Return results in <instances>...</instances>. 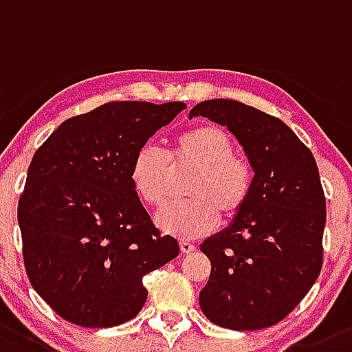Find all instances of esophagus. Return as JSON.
I'll return each mask as SVG.
<instances>
[{"label":"esophagus","mask_w":352,"mask_h":352,"mask_svg":"<svg viewBox=\"0 0 352 352\" xmlns=\"http://www.w3.org/2000/svg\"><path fill=\"white\" fill-rule=\"evenodd\" d=\"M180 251H182L184 254H191V252L196 251V245L195 243L188 242V240H182V242H180Z\"/></svg>","instance_id":"1"}]
</instances>
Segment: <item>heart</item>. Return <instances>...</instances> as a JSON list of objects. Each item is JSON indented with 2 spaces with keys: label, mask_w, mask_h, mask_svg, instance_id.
<instances>
[{
  "label": "heart",
  "mask_w": 352,
  "mask_h": 352,
  "mask_svg": "<svg viewBox=\"0 0 352 352\" xmlns=\"http://www.w3.org/2000/svg\"><path fill=\"white\" fill-rule=\"evenodd\" d=\"M195 170L186 186L191 199L170 204L156 214L161 231L179 239L207 235L224 217H235L245 207L252 188L251 166L235 154V145L223 128L198 124L179 133L168 157L154 147L140 148L131 161L129 180L148 205L168 199L175 172Z\"/></svg>",
  "instance_id": "obj_1"
}]
</instances>
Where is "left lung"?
<instances>
[{
	"mask_svg": "<svg viewBox=\"0 0 352 352\" xmlns=\"http://www.w3.org/2000/svg\"><path fill=\"white\" fill-rule=\"evenodd\" d=\"M199 116L236 138L254 172L242 212L199 245L212 265L199 307L223 328H268L302 302L321 272L326 201L318 164L280 119L254 107L205 100L189 112Z\"/></svg>",
	"mask_w": 352,
	"mask_h": 352,
	"instance_id": "1",
	"label": "left lung"
}]
</instances>
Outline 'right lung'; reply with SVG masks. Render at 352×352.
<instances>
[{
    "mask_svg": "<svg viewBox=\"0 0 352 352\" xmlns=\"http://www.w3.org/2000/svg\"><path fill=\"white\" fill-rule=\"evenodd\" d=\"M186 109L113 101L63 122L34 153L19 201L31 286L66 321L122 324L147 300L144 275L179 256L129 180L135 154Z\"/></svg>",
    "mask_w": 352,
    "mask_h": 352,
    "instance_id": "add662e5",
    "label": "right lung"
}]
</instances>
